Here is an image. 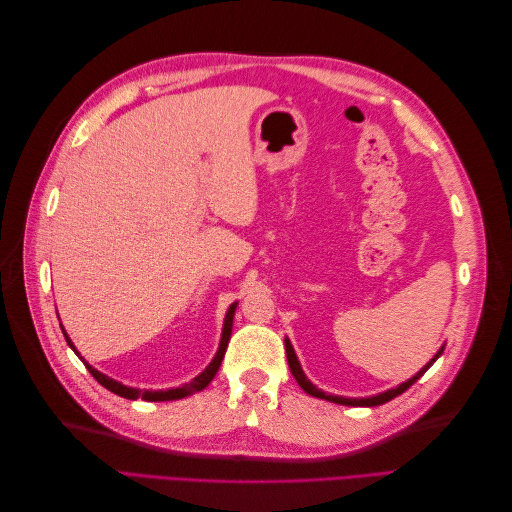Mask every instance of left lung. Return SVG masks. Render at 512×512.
<instances>
[{
    "label": "left lung",
    "mask_w": 512,
    "mask_h": 512,
    "mask_svg": "<svg viewBox=\"0 0 512 512\" xmlns=\"http://www.w3.org/2000/svg\"><path fill=\"white\" fill-rule=\"evenodd\" d=\"M284 344H286V356H288V365H290V371H292V376H294V380L299 382V386L301 389L307 393V395H314V397H320V399H327V401H333V404H342V406H365V408H371V406H382V404H386V401H391V399H395L397 395H401L404 391H408L410 386L421 378L425 371L438 361V356L444 352V346L438 350V354L433 356V359L418 371L416 376H412L410 380H406L404 384H399V386H395V389H389V391H384V393H378V395H374V397H363V399H356V397H339V395H329V393H324V391H320V389H316V386L309 382L307 378H305V374H303V369H301V363H299V359H297V354H294V348H292V344H290V339L286 337L284 339Z\"/></svg>",
    "instance_id": "obj_1"
}]
</instances>
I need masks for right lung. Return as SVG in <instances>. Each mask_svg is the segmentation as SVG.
<instances>
[{
  "mask_svg": "<svg viewBox=\"0 0 512 512\" xmlns=\"http://www.w3.org/2000/svg\"><path fill=\"white\" fill-rule=\"evenodd\" d=\"M235 307H237V303H232V305L228 307V314H226V318H224V329H222L220 348H218V352H215L213 361L207 365V369L203 371V374H198L192 382L179 386V389H168V391H143V389H132V386H126V384H121V382H117V380H113V378L104 376L102 371L94 369L89 363H85V367L89 369V374L94 376V378L104 386V389H108V391L119 395V397H126V399H145V401H173V399H183V397H188V395H192V393L203 391L205 386L215 378V374H218V369H220V365H222V361H224V354H226L228 342H230L232 318H235ZM64 337H66L68 346L76 352V348H74V344H72V339L66 335V331H64ZM76 354H79V352H76ZM81 359H83V356H81Z\"/></svg>",
  "mask_w": 512,
  "mask_h": 512,
  "instance_id": "right-lung-1",
  "label": "right lung"
}]
</instances>
